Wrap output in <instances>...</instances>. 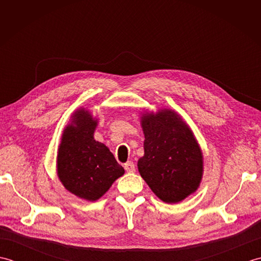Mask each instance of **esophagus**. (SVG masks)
I'll list each match as a JSON object with an SVG mask.
<instances>
[{
    "label": "esophagus",
    "mask_w": 261,
    "mask_h": 261,
    "mask_svg": "<svg viewBox=\"0 0 261 261\" xmlns=\"http://www.w3.org/2000/svg\"><path fill=\"white\" fill-rule=\"evenodd\" d=\"M124 169L127 171V173H134L136 170L135 168V164L131 163V162H127L124 164Z\"/></svg>",
    "instance_id": "esophagus-1"
}]
</instances>
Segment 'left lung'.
Masks as SVG:
<instances>
[{
    "label": "left lung",
    "instance_id": "left-lung-1",
    "mask_svg": "<svg viewBox=\"0 0 261 261\" xmlns=\"http://www.w3.org/2000/svg\"><path fill=\"white\" fill-rule=\"evenodd\" d=\"M140 123L145 154L138 170L159 199L179 203L201 184L203 152L191 126L174 110L143 111Z\"/></svg>",
    "mask_w": 261,
    "mask_h": 261
}]
</instances>
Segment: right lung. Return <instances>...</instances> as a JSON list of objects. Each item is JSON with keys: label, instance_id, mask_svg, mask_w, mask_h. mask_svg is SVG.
Returning <instances> with one entry per match:
<instances>
[{"label": "right lung", "instance_id": "obj_1", "mask_svg": "<svg viewBox=\"0 0 261 261\" xmlns=\"http://www.w3.org/2000/svg\"><path fill=\"white\" fill-rule=\"evenodd\" d=\"M98 119L85 108L77 109L64 127L57 151V176L75 196L95 202L124 174L113 153L94 139Z\"/></svg>", "mask_w": 261, "mask_h": 261}]
</instances>
